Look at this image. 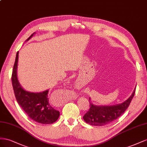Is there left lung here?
<instances>
[{"instance_id":"left-lung-1","label":"left lung","mask_w":147,"mask_h":147,"mask_svg":"<svg viewBox=\"0 0 147 147\" xmlns=\"http://www.w3.org/2000/svg\"><path fill=\"white\" fill-rule=\"evenodd\" d=\"M135 92L136 89L129 98L123 103L113 106L95 105L90 102L89 97L90 108L84 116V120L90 125L98 126H102L113 122L127 110L135 94Z\"/></svg>"}]
</instances>
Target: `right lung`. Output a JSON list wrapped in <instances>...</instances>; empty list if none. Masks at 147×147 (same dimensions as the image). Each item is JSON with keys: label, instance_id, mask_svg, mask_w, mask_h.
I'll return each mask as SVG.
<instances>
[{"label": "right lung", "instance_id": "obj_1", "mask_svg": "<svg viewBox=\"0 0 147 147\" xmlns=\"http://www.w3.org/2000/svg\"><path fill=\"white\" fill-rule=\"evenodd\" d=\"M34 33L29 36L27 40L31 38ZM18 60V52L16 53L11 75L12 86L16 101L26 115L34 121L45 124L55 123L58 119L60 112L50 105L49 90L39 93H33L25 90L22 88L17 78Z\"/></svg>", "mask_w": 147, "mask_h": 147}]
</instances>
